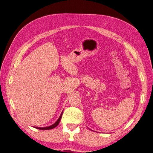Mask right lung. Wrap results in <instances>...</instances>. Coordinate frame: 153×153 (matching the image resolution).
Returning <instances> with one entry per match:
<instances>
[{
    "instance_id": "right-lung-1",
    "label": "right lung",
    "mask_w": 153,
    "mask_h": 153,
    "mask_svg": "<svg viewBox=\"0 0 153 153\" xmlns=\"http://www.w3.org/2000/svg\"><path fill=\"white\" fill-rule=\"evenodd\" d=\"M62 112H63V111H62L61 112V114L59 116V117L58 120L55 122L53 124H52V125H50V126H48V127H34L36 128H37V129H40V130H50V129H52L55 127H56L57 125L59 124V122L61 121V119L62 117Z\"/></svg>"
}]
</instances>
